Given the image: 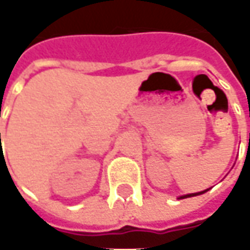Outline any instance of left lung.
I'll use <instances>...</instances> for the list:
<instances>
[{
	"instance_id": "1",
	"label": "left lung",
	"mask_w": 250,
	"mask_h": 250,
	"mask_svg": "<svg viewBox=\"0 0 250 250\" xmlns=\"http://www.w3.org/2000/svg\"><path fill=\"white\" fill-rule=\"evenodd\" d=\"M249 145H250V133H249ZM208 190H209V189H206V190H202V192H197V193H189V194H183V196H179V199H186V197L199 196V194H203V193H206Z\"/></svg>"
}]
</instances>
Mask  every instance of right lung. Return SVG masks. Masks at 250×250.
Returning a JSON list of instances; mask_svg holds the SVG:
<instances>
[{
    "label": "right lung",
    "instance_id": "1",
    "mask_svg": "<svg viewBox=\"0 0 250 250\" xmlns=\"http://www.w3.org/2000/svg\"><path fill=\"white\" fill-rule=\"evenodd\" d=\"M0 140H1V134H0Z\"/></svg>",
    "mask_w": 250,
    "mask_h": 250
}]
</instances>
